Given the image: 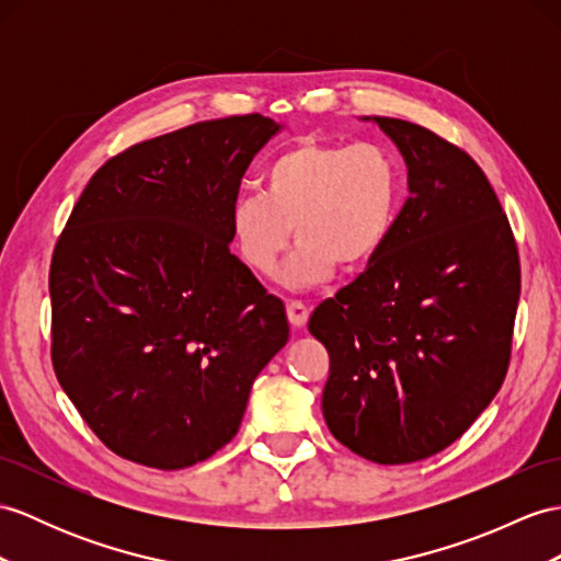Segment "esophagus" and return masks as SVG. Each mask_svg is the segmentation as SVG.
<instances>
[{"label": "esophagus", "mask_w": 561, "mask_h": 561, "mask_svg": "<svg viewBox=\"0 0 561 561\" xmlns=\"http://www.w3.org/2000/svg\"><path fill=\"white\" fill-rule=\"evenodd\" d=\"M288 319H290V323L295 325V328H302V325H307V319H309V309H307V305H302V302H288Z\"/></svg>", "instance_id": "34e87169"}]
</instances>
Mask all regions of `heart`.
<instances>
[{
  "label": "heart",
  "instance_id": "b5f03b06",
  "mask_svg": "<svg viewBox=\"0 0 561 561\" xmlns=\"http://www.w3.org/2000/svg\"><path fill=\"white\" fill-rule=\"evenodd\" d=\"M404 171L380 142H295L262 173V193L242 195L228 216L230 240L254 273L278 266L299 240L280 283L290 290L357 268L383 250L402 202Z\"/></svg>",
  "mask_w": 561,
  "mask_h": 561
}]
</instances>
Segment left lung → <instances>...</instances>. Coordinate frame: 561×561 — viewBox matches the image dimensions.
<instances>
[{
	"label": "left lung",
	"mask_w": 561,
	"mask_h": 561,
	"mask_svg": "<svg viewBox=\"0 0 561 561\" xmlns=\"http://www.w3.org/2000/svg\"><path fill=\"white\" fill-rule=\"evenodd\" d=\"M407 163L409 199L357 280L313 309L331 357L321 409L335 438L376 463L453 445L510 366L522 268L481 167L416 123L362 116Z\"/></svg>",
	"instance_id": "obj_1"
}]
</instances>
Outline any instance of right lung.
Instances as JSON below:
<instances>
[{"label":"right lung","instance_id":"obj_1","mask_svg":"<svg viewBox=\"0 0 561 561\" xmlns=\"http://www.w3.org/2000/svg\"><path fill=\"white\" fill-rule=\"evenodd\" d=\"M283 123H195L108 159L49 268L51 364L123 459L193 467L233 440L262 368L290 337L278 297L228 244L250 161Z\"/></svg>","mask_w":561,"mask_h":561}]
</instances>
